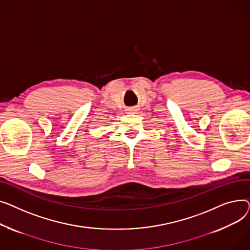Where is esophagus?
I'll use <instances>...</instances> for the list:
<instances>
[{
    "mask_svg": "<svg viewBox=\"0 0 250 250\" xmlns=\"http://www.w3.org/2000/svg\"><path fill=\"white\" fill-rule=\"evenodd\" d=\"M126 111H127V113H129V114H133V113H136V112H137V109L132 107V108H128Z\"/></svg>",
    "mask_w": 250,
    "mask_h": 250,
    "instance_id": "obj_1",
    "label": "esophagus"
}]
</instances>
